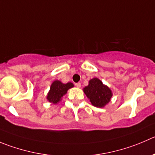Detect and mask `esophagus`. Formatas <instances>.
<instances>
[{
	"label": "esophagus",
	"instance_id": "1",
	"mask_svg": "<svg viewBox=\"0 0 155 155\" xmlns=\"http://www.w3.org/2000/svg\"><path fill=\"white\" fill-rule=\"evenodd\" d=\"M75 86H76L77 87L80 88L81 87V83H76V84H75Z\"/></svg>",
	"mask_w": 155,
	"mask_h": 155
}]
</instances>
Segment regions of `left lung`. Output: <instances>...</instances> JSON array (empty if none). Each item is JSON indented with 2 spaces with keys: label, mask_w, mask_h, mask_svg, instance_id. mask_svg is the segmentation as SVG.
Segmentation results:
<instances>
[{
  "label": "left lung",
  "mask_w": 155,
  "mask_h": 155,
  "mask_svg": "<svg viewBox=\"0 0 155 155\" xmlns=\"http://www.w3.org/2000/svg\"><path fill=\"white\" fill-rule=\"evenodd\" d=\"M85 95L91 101L94 107L103 108L111 101L113 92L111 89L97 78H94L89 81L87 86L83 88Z\"/></svg>",
  "instance_id": "1"
}]
</instances>
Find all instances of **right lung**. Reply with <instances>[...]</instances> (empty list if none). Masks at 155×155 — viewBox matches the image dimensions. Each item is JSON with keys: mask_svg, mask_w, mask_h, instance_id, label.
<instances>
[{"mask_svg": "<svg viewBox=\"0 0 155 155\" xmlns=\"http://www.w3.org/2000/svg\"><path fill=\"white\" fill-rule=\"evenodd\" d=\"M74 85L71 82L64 84L58 80L54 81L50 87V90L47 94L46 99L48 102L55 105L62 100V97L67 94L68 91L74 87Z\"/></svg>", "mask_w": 155, "mask_h": 155, "instance_id": "1", "label": "right lung"}]
</instances>
